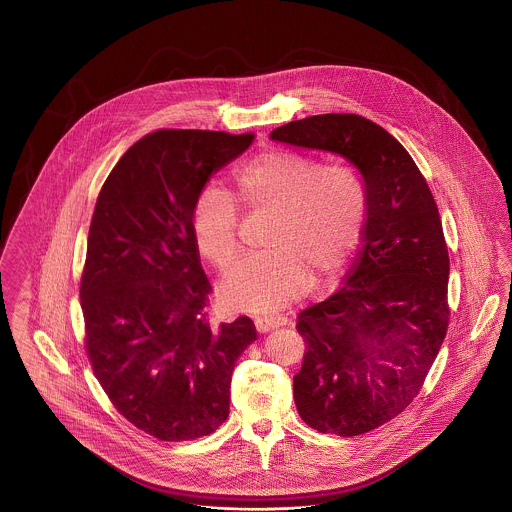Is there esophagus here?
Wrapping results in <instances>:
<instances>
[{
    "mask_svg": "<svg viewBox=\"0 0 512 512\" xmlns=\"http://www.w3.org/2000/svg\"><path fill=\"white\" fill-rule=\"evenodd\" d=\"M286 326V318H280V316H272V314H265V316H257L255 318V328L261 333L266 331H272V329L282 328Z\"/></svg>",
    "mask_w": 512,
    "mask_h": 512,
    "instance_id": "esophagus-1",
    "label": "esophagus"
}]
</instances>
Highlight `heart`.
I'll list each match as a JSON object with an SVG mask.
<instances>
[{
	"label": "heart",
	"mask_w": 512,
	"mask_h": 512,
	"mask_svg": "<svg viewBox=\"0 0 512 512\" xmlns=\"http://www.w3.org/2000/svg\"><path fill=\"white\" fill-rule=\"evenodd\" d=\"M236 200L247 213L270 215L265 253L249 257L221 287L228 307L268 310L316 282L337 276L362 238L368 190L362 175L345 164L289 150L268 148L240 165ZM190 230L202 257L228 270L240 255V213L219 188L207 186L190 213Z\"/></svg>",
	"instance_id": "b5f03b06"
}]
</instances>
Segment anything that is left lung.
<instances>
[{
  "label": "left lung",
  "instance_id": "8db88e82",
  "mask_svg": "<svg viewBox=\"0 0 512 512\" xmlns=\"http://www.w3.org/2000/svg\"><path fill=\"white\" fill-rule=\"evenodd\" d=\"M274 141L345 156L364 175L368 219L345 284L297 316L293 398L318 432L377 429L423 389L450 324V255L429 184L389 131L358 114L276 127Z\"/></svg>",
  "mask_w": 512,
  "mask_h": 512
}]
</instances>
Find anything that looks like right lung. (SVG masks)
<instances>
[{"label": "right lung", "mask_w": 512, "mask_h": 512, "mask_svg": "<svg viewBox=\"0 0 512 512\" xmlns=\"http://www.w3.org/2000/svg\"><path fill=\"white\" fill-rule=\"evenodd\" d=\"M253 139L158 129L123 154L97 198L80 284L87 358L112 406L158 440L225 423L232 369L257 339L247 316L209 320L213 289L190 230L211 173Z\"/></svg>", "instance_id": "1"}]
</instances>
